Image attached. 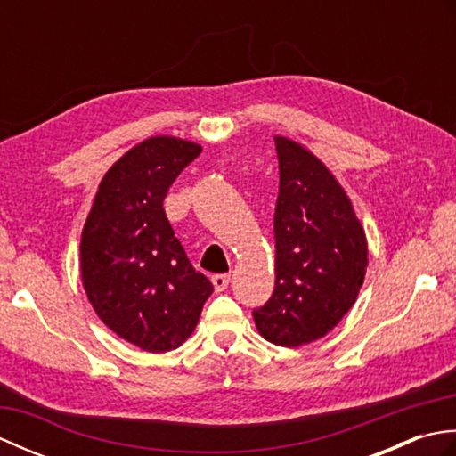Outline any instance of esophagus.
<instances>
[{"mask_svg":"<svg viewBox=\"0 0 456 456\" xmlns=\"http://www.w3.org/2000/svg\"><path fill=\"white\" fill-rule=\"evenodd\" d=\"M229 280H231L229 274H216L211 276V284L216 288V292H223V289L229 286Z\"/></svg>","mask_w":456,"mask_h":456,"instance_id":"1","label":"esophagus"}]
</instances>
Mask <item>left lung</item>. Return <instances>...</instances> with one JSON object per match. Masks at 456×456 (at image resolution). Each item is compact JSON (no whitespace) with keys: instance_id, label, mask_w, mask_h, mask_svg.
Returning a JSON list of instances; mask_svg holds the SVG:
<instances>
[{"instance_id":"8db88e82","label":"left lung","mask_w":456,"mask_h":456,"mask_svg":"<svg viewBox=\"0 0 456 456\" xmlns=\"http://www.w3.org/2000/svg\"><path fill=\"white\" fill-rule=\"evenodd\" d=\"M280 193L274 213L276 282L255 309L258 333L302 346L333 331L361 292L368 243L351 198L304 144L274 134Z\"/></svg>"}]
</instances>
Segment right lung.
<instances>
[{
    "label": "right lung",
    "mask_w": 456,
    "mask_h": 456,
    "mask_svg": "<svg viewBox=\"0 0 456 456\" xmlns=\"http://www.w3.org/2000/svg\"><path fill=\"white\" fill-rule=\"evenodd\" d=\"M201 152L186 139L149 137L105 172L84 223L80 274L94 312L147 353L180 346L211 296L164 213L178 174Z\"/></svg>",
    "instance_id": "right-lung-1"
}]
</instances>
